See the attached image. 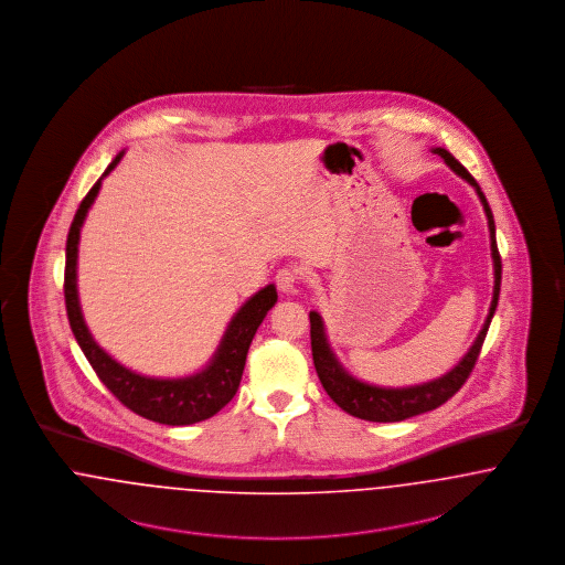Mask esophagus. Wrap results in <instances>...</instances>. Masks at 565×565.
<instances>
[{
	"label": "esophagus",
	"mask_w": 565,
	"mask_h": 565,
	"mask_svg": "<svg viewBox=\"0 0 565 565\" xmlns=\"http://www.w3.org/2000/svg\"><path fill=\"white\" fill-rule=\"evenodd\" d=\"M297 271L294 268H282L276 274V287L280 294L294 295L297 291Z\"/></svg>",
	"instance_id": "obj_1"
}]
</instances>
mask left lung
I'll list each match as a JSON object with an SVG mask.
<instances>
[{
    "instance_id": "left-lung-1",
    "label": "left lung",
    "mask_w": 565,
    "mask_h": 565,
    "mask_svg": "<svg viewBox=\"0 0 565 565\" xmlns=\"http://www.w3.org/2000/svg\"><path fill=\"white\" fill-rule=\"evenodd\" d=\"M433 153H439L451 171L468 181L483 204L488 227H490L491 259H493V295H491L490 312H488V319L483 322L477 340L468 348L467 354L460 359V363L456 367L449 369L441 377L424 382V384L403 386V388H386V386L367 384L345 371L344 365L340 363V359L335 356L333 348L329 344V338L324 331V320L319 312L312 310L310 312L312 359H315V367L319 373L322 388L344 409L345 414L369 419V422H401L407 417L419 416V414L437 409L447 398H451L454 394L458 393L477 363V356H479L483 340L488 335L491 319L495 315L498 297H500L502 262H500V253L495 245V223H493V215H491L486 194L481 192V188L472 179V174L447 149L433 148Z\"/></svg>"
}]
</instances>
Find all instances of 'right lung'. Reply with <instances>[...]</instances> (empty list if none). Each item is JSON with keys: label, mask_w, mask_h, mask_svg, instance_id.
<instances>
[{"label": "right lung", "mask_w": 565, "mask_h": 565, "mask_svg": "<svg viewBox=\"0 0 565 565\" xmlns=\"http://www.w3.org/2000/svg\"><path fill=\"white\" fill-rule=\"evenodd\" d=\"M124 149L109 162L93 190L82 200L67 236V262H65V303L75 340L88 363L97 371L98 380L114 396L139 416L158 424L188 426L206 417H213L225 407L241 386L245 371L246 352L255 338L257 327L264 322L278 299L276 287L268 285L248 297L238 312L227 322V329L211 361L204 367L185 377H149L120 365L107 354L93 338L79 306L77 295V245L86 215L97 200L103 179L118 167Z\"/></svg>", "instance_id": "obj_1"}]
</instances>
